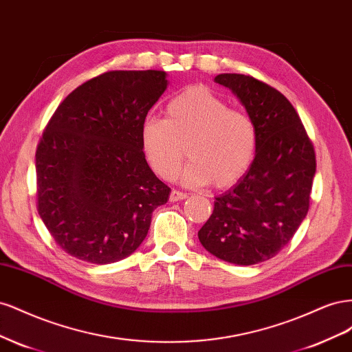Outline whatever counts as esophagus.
<instances>
[{
	"mask_svg": "<svg viewBox=\"0 0 352 352\" xmlns=\"http://www.w3.org/2000/svg\"><path fill=\"white\" fill-rule=\"evenodd\" d=\"M188 195L185 194V192H180V190H177V189H173L172 192H170V201L172 202H176V201H182V199H185Z\"/></svg>",
	"mask_w": 352,
	"mask_h": 352,
	"instance_id": "34e87169",
	"label": "esophagus"
}]
</instances>
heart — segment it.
<instances>
[{
    "instance_id": "1",
    "label": "heart",
    "mask_w": 352,
    "mask_h": 352,
    "mask_svg": "<svg viewBox=\"0 0 352 352\" xmlns=\"http://www.w3.org/2000/svg\"><path fill=\"white\" fill-rule=\"evenodd\" d=\"M141 142L148 163L164 180L177 176L185 160L184 184L229 188L248 172L257 150V127L251 117L204 85H192L170 100L166 119L146 117Z\"/></svg>"
}]
</instances>
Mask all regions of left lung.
<instances>
[{
	"mask_svg": "<svg viewBox=\"0 0 352 352\" xmlns=\"http://www.w3.org/2000/svg\"><path fill=\"white\" fill-rule=\"evenodd\" d=\"M214 80L232 89L254 120L257 150L248 172L216 198L198 238L217 258L251 265L274 257L305 219L316 153L300 116L278 89L238 73Z\"/></svg>",
	"mask_w": 352,
	"mask_h": 352,
	"instance_id": "1",
	"label": "left lung"
}]
</instances>
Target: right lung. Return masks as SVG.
I'll use <instances>...</instances> for the list:
<instances>
[{
	"label": "right lung",
	"mask_w": 352,
	"mask_h": 352,
	"mask_svg": "<svg viewBox=\"0 0 352 352\" xmlns=\"http://www.w3.org/2000/svg\"><path fill=\"white\" fill-rule=\"evenodd\" d=\"M163 70H111L65 98L36 148L38 212L58 247L92 264L131 255L170 188L148 166L141 127Z\"/></svg>",
	"instance_id": "right-lung-1"
}]
</instances>
